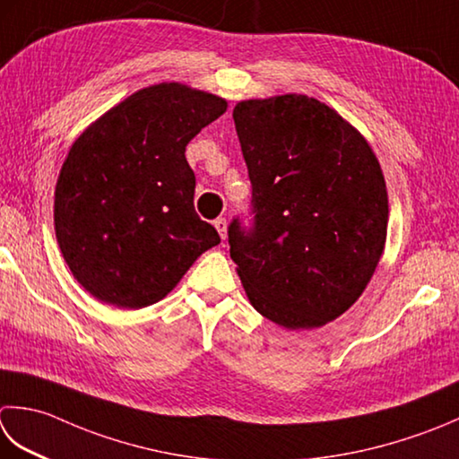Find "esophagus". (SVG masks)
Masks as SVG:
<instances>
[{"mask_svg":"<svg viewBox=\"0 0 459 459\" xmlns=\"http://www.w3.org/2000/svg\"><path fill=\"white\" fill-rule=\"evenodd\" d=\"M214 229L219 230V235H221V238H222V240L227 238V219L219 217L217 221H214Z\"/></svg>","mask_w":459,"mask_h":459,"instance_id":"1","label":"esophagus"}]
</instances>
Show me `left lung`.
<instances>
[{"mask_svg":"<svg viewBox=\"0 0 459 459\" xmlns=\"http://www.w3.org/2000/svg\"><path fill=\"white\" fill-rule=\"evenodd\" d=\"M253 185V224H229L230 258L256 312L318 328L360 299L388 230V191L366 139L307 95L232 111Z\"/></svg>","mask_w":459,"mask_h":459,"instance_id":"8db88e82","label":"left lung"}]
</instances>
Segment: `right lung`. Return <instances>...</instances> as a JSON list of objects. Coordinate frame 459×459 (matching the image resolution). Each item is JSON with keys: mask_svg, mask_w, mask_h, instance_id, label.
Instances as JSON below:
<instances>
[{"mask_svg": "<svg viewBox=\"0 0 459 459\" xmlns=\"http://www.w3.org/2000/svg\"><path fill=\"white\" fill-rule=\"evenodd\" d=\"M227 111L181 83L141 89L69 149L56 186V235L69 271L97 300L145 308L175 289L221 237L195 211L185 149Z\"/></svg>", "mask_w": 459, "mask_h": 459, "instance_id": "right-lung-1", "label": "right lung"}]
</instances>
